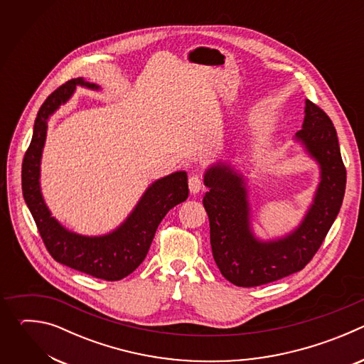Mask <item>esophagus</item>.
<instances>
[{
	"instance_id": "34e87169",
	"label": "esophagus",
	"mask_w": 364,
	"mask_h": 364,
	"mask_svg": "<svg viewBox=\"0 0 364 364\" xmlns=\"http://www.w3.org/2000/svg\"><path fill=\"white\" fill-rule=\"evenodd\" d=\"M201 187H203V181H201L200 176H197V174L190 176V178H188V188H190V193L197 194V193L201 190Z\"/></svg>"
}]
</instances>
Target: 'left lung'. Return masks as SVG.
I'll use <instances>...</instances> for the list:
<instances>
[{
  "instance_id": "left-lung-1",
  "label": "left lung",
  "mask_w": 364,
  "mask_h": 364,
  "mask_svg": "<svg viewBox=\"0 0 364 364\" xmlns=\"http://www.w3.org/2000/svg\"><path fill=\"white\" fill-rule=\"evenodd\" d=\"M296 138L320 163L321 183L304 222L285 239L262 243L252 236L245 183L233 168L216 164L204 176L209 191L203 205L210 222L215 262L222 275L237 287L265 285L304 269L340 212L346 167L337 132L328 115L309 99L305 100V118Z\"/></svg>"
}]
</instances>
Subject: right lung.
<instances>
[{
	"label": "right lung",
	"mask_w": 364,
	"mask_h": 364,
	"mask_svg": "<svg viewBox=\"0 0 364 364\" xmlns=\"http://www.w3.org/2000/svg\"><path fill=\"white\" fill-rule=\"evenodd\" d=\"M76 85L97 89L95 83L80 77L72 79L48 95L37 114L33 138L23 160V196L43 243L56 262L93 278L119 281L142 264L154 235L168 210L188 197L187 174L178 171L155 181L127 222L107 236L86 237L62 228L50 216L40 193V157L48 117L72 96Z\"/></svg>",
	"instance_id": "obj_1"
}]
</instances>
